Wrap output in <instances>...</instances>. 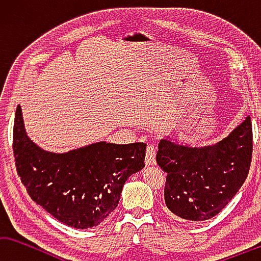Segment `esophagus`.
Listing matches in <instances>:
<instances>
[{
  "label": "esophagus",
  "instance_id": "esophagus-1",
  "mask_svg": "<svg viewBox=\"0 0 261 261\" xmlns=\"http://www.w3.org/2000/svg\"><path fill=\"white\" fill-rule=\"evenodd\" d=\"M145 165L147 166H152L156 164V149H154L153 145H148L147 152H145Z\"/></svg>",
  "mask_w": 261,
  "mask_h": 261
}]
</instances>
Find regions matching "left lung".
<instances>
[{
  "instance_id": "left-lung-1",
  "label": "left lung",
  "mask_w": 261,
  "mask_h": 261,
  "mask_svg": "<svg viewBox=\"0 0 261 261\" xmlns=\"http://www.w3.org/2000/svg\"><path fill=\"white\" fill-rule=\"evenodd\" d=\"M252 123L248 116L220 142L191 147L170 138L158 144L156 161L167 173L165 203L177 218L208 220L230 202L249 174Z\"/></svg>"
}]
</instances>
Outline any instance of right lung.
<instances>
[{"label":"right lung","mask_w":261,"mask_h":261,"mask_svg":"<svg viewBox=\"0 0 261 261\" xmlns=\"http://www.w3.org/2000/svg\"><path fill=\"white\" fill-rule=\"evenodd\" d=\"M147 144L105 141L67 152H50L27 135L21 107L13 125L18 175L34 202L65 225L98 226L118 206L128 177L144 167Z\"/></svg>","instance_id":"add662e5"}]
</instances>
